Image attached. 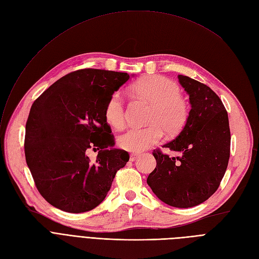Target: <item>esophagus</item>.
<instances>
[{
    "mask_svg": "<svg viewBox=\"0 0 259 259\" xmlns=\"http://www.w3.org/2000/svg\"><path fill=\"white\" fill-rule=\"evenodd\" d=\"M138 157H139V155H138V154H131L130 160H131V161H135V160H136Z\"/></svg>",
    "mask_w": 259,
    "mask_h": 259,
    "instance_id": "34e87169",
    "label": "esophagus"
}]
</instances>
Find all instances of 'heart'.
Returning <instances> with one entry per match:
<instances>
[{"label": "heart", "instance_id": "heart-1", "mask_svg": "<svg viewBox=\"0 0 259 259\" xmlns=\"http://www.w3.org/2000/svg\"><path fill=\"white\" fill-rule=\"evenodd\" d=\"M132 92L152 104L150 122L146 127H131L118 137L121 149L139 153L158 143L162 138V129L168 134L179 132L188 117L187 104L181 99L177 83L163 76H147L132 86ZM104 116L114 127H121L124 123V104L122 96L114 93L108 98Z\"/></svg>", "mask_w": 259, "mask_h": 259}]
</instances>
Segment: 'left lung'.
Listing matches in <instances>:
<instances>
[{
	"mask_svg": "<svg viewBox=\"0 0 259 259\" xmlns=\"http://www.w3.org/2000/svg\"><path fill=\"white\" fill-rule=\"evenodd\" d=\"M189 95L191 110L178 136L163 145L179 156L153 152L156 167L147 177L154 194L175 207H192L217 191L230 158L231 133L226 107L203 83L178 76Z\"/></svg>",
	"mask_w": 259,
	"mask_h": 259,
	"instance_id": "1",
	"label": "left lung"
}]
</instances>
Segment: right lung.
I'll return each instance as SVG.
<instances>
[{
	"instance_id": "right-lung-1",
	"label": "right lung",
	"mask_w": 259,
	"mask_h": 259,
	"mask_svg": "<svg viewBox=\"0 0 259 259\" xmlns=\"http://www.w3.org/2000/svg\"><path fill=\"white\" fill-rule=\"evenodd\" d=\"M130 79L126 72L86 68L55 82L36 99L26 122L25 158L35 187L52 205L83 213L99 205L127 152L114 149L104 109ZM99 150L96 161L87 156Z\"/></svg>"
}]
</instances>
